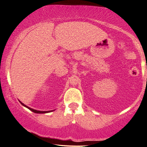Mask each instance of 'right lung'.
<instances>
[{
    "label": "right lung",
    "mask_w": 147,
    "mask_h": 147,
    "mask_svg": "<svg viewBox=\"0 0 147 147\" xmlns=\"http://www.w3.org/2000/svg\"><path fill=\"white\" fill-rule=\"evenodd\" d=\"M21 103H22V105H24V107H27L28 109H29L30 111H32V112H34V113H49V112H51V111H37V110H35V109H33L32 108H30L28 107V106H26V105H24V103H22V102H20Z\"/></svg>",
    "instance_id": "add662e5"
}]
</instances>
